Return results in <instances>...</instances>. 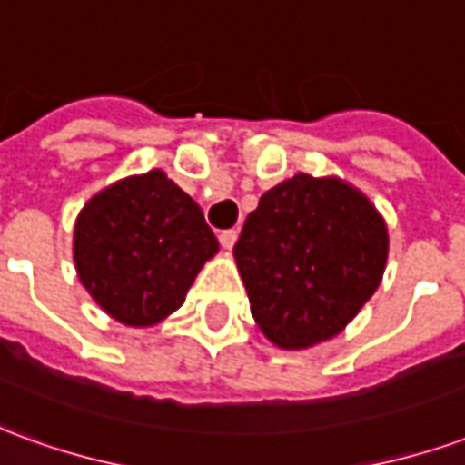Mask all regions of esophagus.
Returning <instances> with one entry per match:
<instances>
[{"label": "esophagus", "mask_w": 465, "mask_h": 465, "mask_svg": "<svg viewBox=\"0 0 465 465\" xmlns=\"http://www.w3.org/2000/svg\"><path fill=\"white\" fill-rule=\"evenodd\" d=\"M236 236H239V232H236V229H226V232L219 233V242H222L223 249H232L233 243H236Z\"/></svg>", "instance_id": "esophagus-1"}]
</instances>
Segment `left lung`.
I'll return each mask as SVG.
<instances>
[{"mask_svg": "<svg viewBox=\"0 0 465 465\" xmlns=\"http://www.w3.org/2000/svg\"><path fill=\"white\" fill-rule=\"evenodd\" d=\"M233 256L266 339L309 349L346 329L379 289L389 232L351 183L296 173L259 199Z\"/></svg>", "mask_w": 465, "mask_h": 465, "instance_id": "left-lung-1", "label": "left lung"}]
</instances>
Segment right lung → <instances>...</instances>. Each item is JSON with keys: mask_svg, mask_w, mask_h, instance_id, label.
Listing matches in <instances>:
<instances>
[{"mask_svg": "<svg viewBox=\"0 0 465 465\" xmlns=\"http://www.w3.org/2000/svg\"><path fill=\"white\" fill-rule=\"evenodd\" d=\"M216 252L199 203L162 169L106 186L74 223L79 282L126 326H153L176 312Z\"/></svg>", "mask_w": 465, "mask_h": 465, "instance_id": "1", "label": "right lung"}]
</instances>
